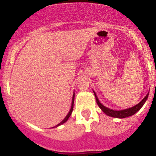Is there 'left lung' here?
Instances as JSON below:
<instances>
[{"label": "left lung", "instance_id": "obj_1", "mask_svg": "<svg viewBox=\"0 0 156 156\" xmlns=\"http://www.w3.org/2000/svg\"><path fill=\"white\" fill-rule=\"evenodd\" d=\"M94 95H95L96 100H97V105H98L99 107L101 108V110L105 113V114H106L108 116H111V117L118 118V119H124V118H127V117H129V116L133 115H134L135 113L137 112L142 108V106H144V103H145V102L146 101V100H147L149 92L146 94V96L144 99H143L142 101L140 102L137 105H136V106H133V107L131 108H126V109H123V110H119V111L110 109V108H108L107 107H106L105 106H103V105L99 101L98 97H97V94H96V93L94 92Z\"/></svg>", "mask_w": 156, "mask_h": 156}]
</instances>
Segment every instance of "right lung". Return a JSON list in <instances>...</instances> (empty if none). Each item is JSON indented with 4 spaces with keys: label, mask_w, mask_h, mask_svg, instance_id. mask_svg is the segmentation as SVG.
I'll list each match as a JSON object with an SVG mask.
<instances>
[{
    "label": "right lung",
    "mask_w": 156,
    "mask_h": 156,
    "mask_svg": "<svg viewBox=\"0 0 156 156\" xmlns=\"http://www.w3.org/2000/svg\"><path fill=\"white\" fill-rule=\"evenodd\" d=\"M74 100H75V94H73V97H72V106H71V108H70V111H69V112L68 113V115H67L66 116V118L65 119H63V120L62 121V122H60V123L59 124H58L57 125H56V126L55 127H58V126H59V125H62V124L63 123H65L66 122L67 120H68L69 119V118L70 117V115H71V114H72V110H73V107H74Z\"/></svg>",
    "instance_id": "obj_1"
}]
</instances>
